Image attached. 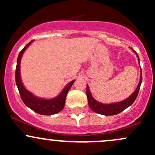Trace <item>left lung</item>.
Returning <instances> with one entry per match:
<instances>
[{
	"label": "left lung",
	"mask_w": 155,
	"mask_h": 155,
	"mask_svg": "<svg viewBox=\"0 0 155 155\" xmlns=\"http://www.w3.org/2000/svg\"><path fill=\"white\" fill-rule=\"evenodd\" d=\"M133 51L135 52V54H137V57L138 58V61L140 62V58H139V56L137 54V53L134 51L133 48H131ZM142 80H143V76H142V70H141V73H140V82H139L138 85H137V88L134 91V93L130 95V97H128L127 98L122 101H120L118 103H113V104H102V103H100L98 101H97L93 97V96L91 94L90 90H89L88 85H87L86 87V94L87 97V103H88V105L90 107L91 110H93L94 112H97L98 114H101V115H117V114L120 113L122 111H124V109H127V107H129L130 106H131L133 104V103L135 101L136 98H137V95H138L139 91H140V85H141Z\"/></svg>",
	"instance_id": "obj_1"
}]
</instances>
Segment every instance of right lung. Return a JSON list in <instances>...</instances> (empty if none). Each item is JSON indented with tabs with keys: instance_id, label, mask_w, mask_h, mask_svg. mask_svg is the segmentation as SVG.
Returning <instances> with one entry per match:
<instances>
[{
	"instance_id": "right-lung-1",
	"label": "right lung",
	"mask_w": 155,
	"mask_h": 155,
	"mask_svg": "<svg viewBox=\"0 0 155 155\" xmlns=\"http://www.w3.org/2000/svg\"><path fill=\"white\" fill-rule=\"evenodd\" d=\"M33 42H34V40L28 43L18 54V59H17L16 68H15V83H16L21 100L28 107H29L30 109H32L37 113L40 114V115H54V114L61 112L64 109L67 94H68L70 87L72 86L75 80L69 82L58 96L54 98H51V99H44V98L37 97L35 95L33 94L31 91L27 90L21 82V76H20V63H21V59L23 54Z\"/></svg>"
}]
</instances>
